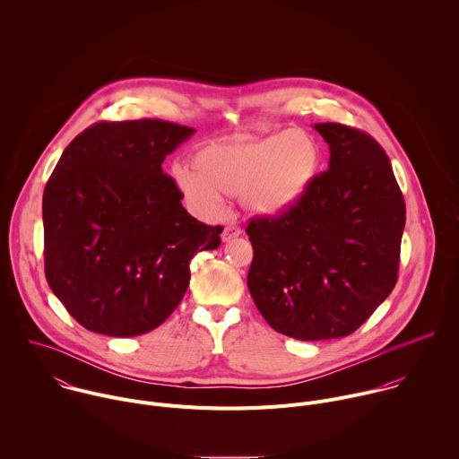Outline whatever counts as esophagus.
I'll return each instance as SVG.
<instances>
[{
  "instance_id": "obj_1",
  "label": "esophagus",
  "mask_w": 459,
  "mask_h": 459,
  "mask_svg": "<svg viewBox=\"0 0 459 459\" xmlns=\"http://www.w3.org/2000/svg\"><path fill=\"white\" fill-rule=\"evenodd\" d=\"M239 234H241V229H239L238 225L230 223V225H227V227L223 229V232H221V239H223V241H230V239L238 238Z\"/></svg>"
}]
</instances>
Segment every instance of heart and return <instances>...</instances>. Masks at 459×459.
I'll return each instance as SVG.
<instances>
[{
    "label": "heart",
    "instance_id": "b5f03b06",
    "mask_svg": "<svg viewBox=\"0 0 459 459\" xmlns=\"http://www.w3.org/2000/svg\"><path fill=\"white\" fill-rule=\"evenodd\" d=\"M323 166L319 140L300 129L236 136L200 145L191 168L173 171L184 202L204 218L221 212L225 196H239L257 216H281L308 195Z\"/></svg>",
    "mask_w": 459,
    "mask_h": 459
}]
</instances>
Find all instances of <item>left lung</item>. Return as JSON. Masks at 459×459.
I'll return each instance as SVG.
<instances>
[{
    "mask_svg": "<svg viewBox=\"0 0 459 459\" xmlns=\"http://www.w3.org/2000/svg\"><path fill=\"white\" fill-rule=\"evenodd\" d=\"M330 145L328 171L281 216H257L247 284L259 314L297 341L360 328L398 279L405 202L382 145L335 122L314 126Z\"/></svg>",
    "mask_w": 459,
    "mask_h": 459,
    "instance_id": "8db88e82",
    "label": "left lung"
}]
</instances>
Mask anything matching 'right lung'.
<instances>
[{
	"mask_svg": "<svg viewBox=\"0 0 459 459\" xmlns=\"http://www.w3.org/2000/svg\"><path fill=\"white\" fill-rule=\"evenodd\" d=\"M193 133L159 118L97 122L61 155L43 195L45 273L86 330L159 328L187 291L195 254L220 247L223 227L193 218L162 171Z\"/></svg>",
	"mask_w": 459,
	"mask_h": 459,
	"instance_id": "right-lung-1",
	"label": "right lung"
}]
</instances>
